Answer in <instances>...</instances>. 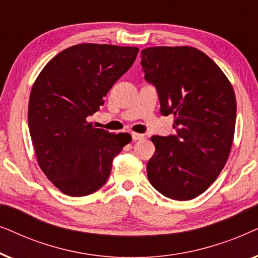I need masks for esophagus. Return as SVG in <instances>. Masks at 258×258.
<instances>
[{"instance_id": "esophagus-1", "label": "esophagus", "mask_w": 258, "mask_h": 258, "mask_svg": "<svg viewBox=\"0 0 258 258\" xmlns=\"http://www.w3.org/2000/svg\"><path fill=\"white\" fill-rule=\"evenodd\" d=\"M132 136H133V141H135V142H136V141H141V140L144 139V135H142V134L133 133Z\"/></svg>"}]
</instances>
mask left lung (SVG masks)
Listing matches in <instances>:
<instances>
[{
    "instance_id": "left-lung-1",
    "label": "left lung",
    "mask_w": 258,
    "mask_h": 258,
    "mask_svg": "<svg viewBox=\"0 0 258 258\" xmlns=\"http://www.w3.org/2000/svg\"><path fill=\"white\" fill-rule=\"evenodd\" d=\"M148 82L156 87L162 115H174L176 135L150 137L155 154L149 182L176 201L206 191L227 163L234 141L236 97L230 81L192 47H151L141 51Z\"/></svg>"
}]
</instances>
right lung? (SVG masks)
Listing matches in <instances>:
<instances>
[{
    "label": "right lung",
    "instance_id": "add662e5",
    "mask_svg": "<svg viewBox=\"0 0 258 258\" xmlns=\"http://www.w3.org/2000/svg\"><path fill=\"white\" fill-rule=\"evenodd\" d=\"M139 48L82 43L49 61L31 88L28 123L37 163L68 196L90 195L103 186L112 160L130 143L128 133L94 128L87 117L133 66Z\"/></svg>",
    "mask_w": 258,
    "mask_h": 258
}]
</instances>
